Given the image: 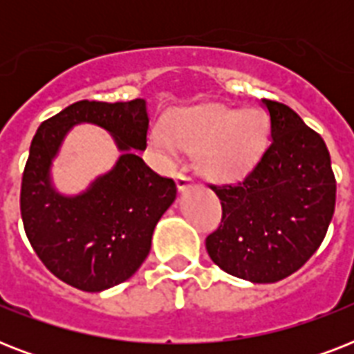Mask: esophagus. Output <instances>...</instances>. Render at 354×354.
Instances as JSON below:
<instances>
[{"label":"esophagus","instance_id":"34e87169","mask_svg":"<svg viewBox=\"0 0 354 354\" xmlns=\"http://www.w3.org/2000/svg\"><path fill=\"white\" fill-rule=\"evenodd\" d=\"M176 187L180 193H187L189 189L193 187V182H191V178L185 176V174H178L176 176Z\"/></svg>","mask_w":354,"mask_h":354}]
</instances>
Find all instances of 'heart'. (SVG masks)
<instances>
[{
	"mask_svg": "<svg viewBox=\"0 0 354 354\" xmlns=\"http://www.w3.org/2000/svg\"><path fill=\"white\" fill-rule=\"evenodd\" d=\"M270 124L261 110L198 104L172 110L165 130L154 128L150 147L161 156L178 149L194 152V167L211 182L227 183L248 176L263 160Z\"/></svg>",
	"mask_w": 354,
	"mask_h": 354,
	"instance_id": "b5f03b06",
	"label": "heart"
}]
</instances>
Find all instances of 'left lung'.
Returning <instances> with one entry per match:
<instances>
[{
  "label": "left lung",
  "instance_id": "1",
  "mask_svg": "<svg viewBox=\"0 0 354 354\" xmlns=\"http://www.w3.org/2000/svg\"><path fill=\"white\" fill-rule=\"evenodd\" d=\"M270 147L236 185L211 189L222 222L205 239L211 261L239 279L275 283L313 257L335 213L336 182L324 139L292 108L261 101Z\"/></svg>",
  "mask_w": 354,
  "mask_h": 354
}]
</instances>
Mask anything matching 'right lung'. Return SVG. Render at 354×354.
I'll return each instance as SVG.
<instances>
[{"label":"right lung","mask_w":354,"mask_h":354,"mask_svg":"<svg viewBox=\"0 0 354 354\" xmlns=\"http://www.w3.org/2000/svg\"><path fill=\"white\" fill-rule=\"evenodd\" d=\"M95 124L113 136L120 158L80 194L52 182V163L73 126ZM147 101H79L36 130L21 180V221L30 246L51 274L84 292H102L132 277L150 252L152 233L176 185L147 167Z\"/></svg>","instance_id":"right-lung-1"}]
</instances>
